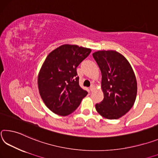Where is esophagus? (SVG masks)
Wrapping results in <instances>:
<instances>
[{"mask_svg":"<svg viewBox=\"0 0 158 158\" xmlns=\"http://www.w3.org/2000/svg\"><path fill=\"white\" fill-rule=\"evenodd\" d=\"M89 89H90V91L92 92L93 90L94 89V85H92L91 86H90V87H89Z\"/></svg>","mask_w":158,"mask_h":158,"instance_id":"34e87169","label":"esophagus"}]
</instances>
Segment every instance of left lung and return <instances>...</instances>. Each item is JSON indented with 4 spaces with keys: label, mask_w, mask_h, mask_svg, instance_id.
<instances>
[{
    "label": "left lung",
    "mask_w": 158,
    "mask_h": 158,
    "mask_svg": "<svg viewBox=\"0 0 158 158\" xmlns=\"http://www.w3.org/2000/svg\"><path fill=\"white\" fill-rule=\"evenodd\" d=\"M102 72L103 99L95 105L103 118L115 120L125 115L135 102L137 82L127 59L113 50L97 51L92 54Z\"/></svg>",
    "instance_id": "1"
}]
</instances>
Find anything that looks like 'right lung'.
Segmentation results:
<instances>
[{
	"mask_svg": "<svg viewBox=\"0 0 158 158\" xmlns=\"http://www.w3.org/2000/svg\"><path fill=\"white\" fill-rule=\"evenodd\" d=\"M91 51L66 44L46 57L38 74V85L43 102L53 113L61 116L71 114L87 94L80 87L76 69Z\"/></svg>",
	"mask_w": 158,
	"mask_h": 158,
	"instance_id": "add662e5",
	"label": "right lung"
}]
</instances>
